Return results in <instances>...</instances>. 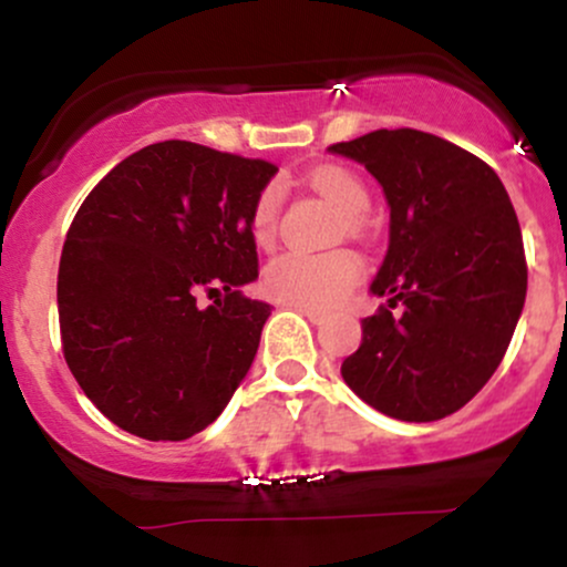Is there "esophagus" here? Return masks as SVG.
I'll return each instance as SVG.
<instances>
[{
  "mask_svg": "<svg viewBox=\"0 0 567 567\" xmlns=\"http://www.w3.org/2000/svg\"><path fill=\"white\" fill-rule=\"evenodd\" d=\"M298 311H301V315H303L306 320H309L311 324H322V320H324L322 311H317V309H303V306H298Z\"/></svg>",
  "mask_w": 567,
  "mask_h": 567,
  "instance_id": "esophagus-1",
  "label": "esophagus"
}]
</instances>
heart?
<instances>
[{
  "label": "heart",
  "instance_id": "obj_1",
  "mask_svg": "<svg viewBox=\"0 0 567 567\" xmlns=\"http://www.w3.org/2000/svg\"><path fill=\"white\" fill-rule=\"evenodd\" d=\"M311 186L322 194L330 205L349 218V226L368 213V188L357 175L336 165H324L311 173ZM279 192L275 186L264 188L252 207L250 229L258 245H269L277 234ZM362 279V261L351 250L301 252L288 250L271 258L264 271V288L275 301L303 306V309H330L349 296L351 288Z\"/></svg>",
  "mask_w": 567,
  "mask_h": 567
}]
</instances>
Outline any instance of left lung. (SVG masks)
Returning <instances> with one entry per match:
<instances>
[{"instance_id":"obj_1","label":"left lung","mask_w":567,"mask_h":567,"mask_svg":"<svg viewBox=\"0 0 567 567\" xmlns=\"http://www.w3.org/2000/svg\"><path fill=\"white\" fill-rule=\"evenodd\" d=\"M330 152L362 162L392 207L370 288L389 301L362 320L343 381L392 419H445L496 373L525 303L528 264L509 194L487 162L413 127L373 130Z\"/></svg>"}]
</instances>
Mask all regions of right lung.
<instances>
[{"instance_id":"obj_1","label":"right lung","mask_w":567,"mask_h":567,"mask_svg":"<svg viewBox=\"0 0 567 567\" xmlns=\"http://www.w3.org/2000/svg\"><path fill=\"white\" fill-rule=\"evenodd\" d=\"M277 165L162 141L103 175L71 220L58 269L66 365L112 424L186 440L245 379L269 303L250 218ZM202 295L217 301L202 310Z\"/></svg>"}]
</instances>
